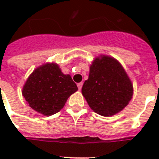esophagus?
Instances as JSON below:
<instances>
[{
  "label": "esophagus",
  "instance_id": "obj_1",
  "mask_svg": "<svg viewBox=\"0 0 159 159\" xmlns=\"http://www.w3.org/2000/svg\"><path fill=\"white\" fill-rule=\"evenodd\" d=\"M82 85H83V83H82V82H79V83H77V87H78V89L79 90L82 89Z\"/></svg>",
  "mask_w": 159,
  "mask_h": 159
}]
</instances>
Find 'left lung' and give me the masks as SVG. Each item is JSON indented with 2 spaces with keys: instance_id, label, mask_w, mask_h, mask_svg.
<instances>
[{
  "instance_id": "8db88e82",
  "label": "left lung",
  "mask_w": 159,
  "mask_h": 159,
  "mask_svg": "<svg viewBox=\"0 0 159 159\" xmlns=\"http://www.w3.org/2000/svg\"><path fill=\"white\" fill-rule=\"evenodd\" d=\"M82 93L92 111L102 116L121 111L130 102L133 85L122 65L114 57L101 55L90 67Z\"/></svg>"
}]
</instances>
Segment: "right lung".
I'll list each match as a JSON object with an SVG mask.
<instances>
[{
	"label": "right lung",
	"instance_id": "obj_1",
	"mask_svg": "<svg viewBox=\"0 0 159 159\" xmlns=\"http://www.w3.org/2000/svg\"><path fill=\"white\" fill-rule=\"evenodd\" d=\"M77 91L71 76L63 74L57 63H45L37 67L26 81L22 95L30 106L44 116L56 114L67 98Z\"/></svg>",
	"mask_w": 159,
	"mask_h": 159
}]
</instances>
